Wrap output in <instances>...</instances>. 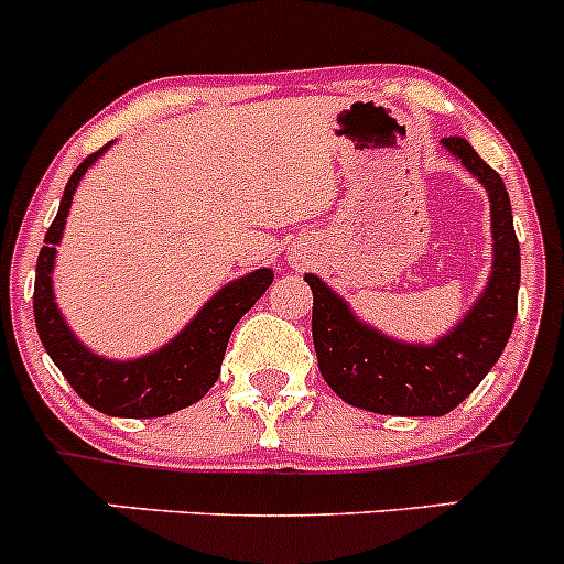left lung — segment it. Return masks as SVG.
<instances>
[{
    "instance_id": "obj_1",
    "label": "left lung",
    "mask_w": 564,
    "mask_h": 564,
    "mask_svg": "<svg viewBox=\"0 0 564 564\" xmlns=\"http://www.w3.org/2000/svg\"><path fill=\"white\" fill-rule=\"evenodd\" d=\"M443 147L490 193L496 240L485 296L452 335L434 346L395 343L359 324L318 276H304L313 291V343L321 377L346 404L379 415L440 417L463 404L498 362L518 315L520 246L503 180L465 138H443Z\"/></svg>"
}]
</instances>
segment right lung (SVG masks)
Here are the masks:
<instances>
[{
  "label": "right lung",
  "mask_w": 564,
  "mask_h": 564,
  "mask_svg": "<svg viewBox=\"0 0 564 564\" xmlns=\"http://www.w3.org/2000/svg\"><path fill=\"white\" fill-rule=\"evenodd\" d=\"M107 147L88 154L77 165L66 185V193H63L61 210H57L50 232H46L44 249L37 254L35 293H32L35 329L52 362L61 368V373L77 390L85 404L116 417L171 415L182 406L196 404L216 384L235 324L268 291L273 273L271 268H260L249 276L229 282L224 291H218L202 307V313L187 324L185 332H180L169 346L149 354V357L132 359V362H112V359L90 354L57 313L55 296H52V265H55V246L61 243L74 191H77L88 165Z\"/></svg>",
  "instance_id": "right-lung-1"
}]
</instances>
